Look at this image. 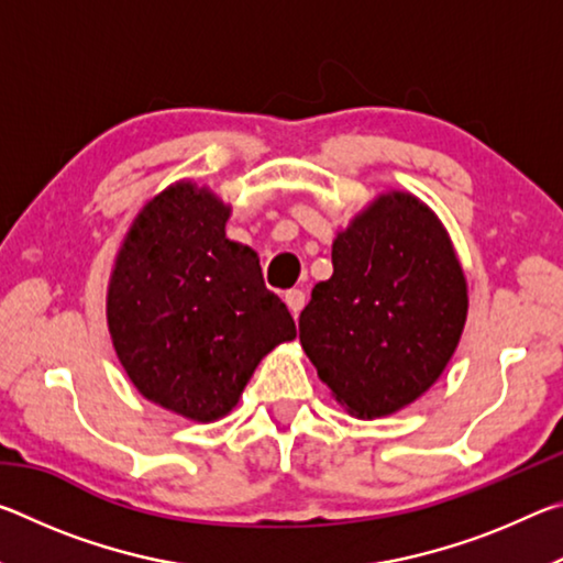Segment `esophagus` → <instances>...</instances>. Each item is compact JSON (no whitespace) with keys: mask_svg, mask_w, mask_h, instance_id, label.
Masks as SVG:
<instances>
[{"mask_svg":"<svg viewBox=\"0 0 563 563\" xmlns=\"http://www.w3.org/2000/svg\"><path fill=\"white\" fill-rule=\"evenodd\" d=\"M283 298H285V302H288V308H290V312H292V318L298 320V318H300V310L305 308V292H302V290H298V288H292V290L285 292Z\"/></svg>","mask_w":563,"mask_h":563,"instance_id":"34e87169","label":"esophagus"}]
</instances>
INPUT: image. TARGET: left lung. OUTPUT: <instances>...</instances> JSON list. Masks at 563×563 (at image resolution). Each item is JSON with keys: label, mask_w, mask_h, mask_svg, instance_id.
Listing matches in <instances>:
<instances>
[{"label": "left lung", "mask_w": 563, "mask_h": 563, "mask_svg": "<svg viewBox=\"0 0 563 563\" xmlns=\"http://www.w3.org/2000/svg\"><path fill=\"white\" fill-rule=\"evenodd\" d=\"M466 280L444 228L412 196L387 194L332 243V278L300 312V345L360 417L427 393L454 355Z\"/></svg>", "instance_id": "left-lung-1"}]
</instances>
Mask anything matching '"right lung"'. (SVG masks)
Returning <instances> with one entry per match:
<instances>
[{
  "instance_id": "add662e5",
  "label": "right lung",
  "mask_w": 563,
  "mask_h": 563,
  "mask_svg": "<svg viewBox=\"0 0 563 563\" xmlns=\"http://www.w3.org/2000/svg\"><path fill=\"white\" fill-rule=\"evenodd\" d=\"M228 208L176 184L133 221L109 283L113 347L139 393L198 422L235 407L253 369L295 338L251 247L225 238Z\"/></svg>"
}]
</instances>
